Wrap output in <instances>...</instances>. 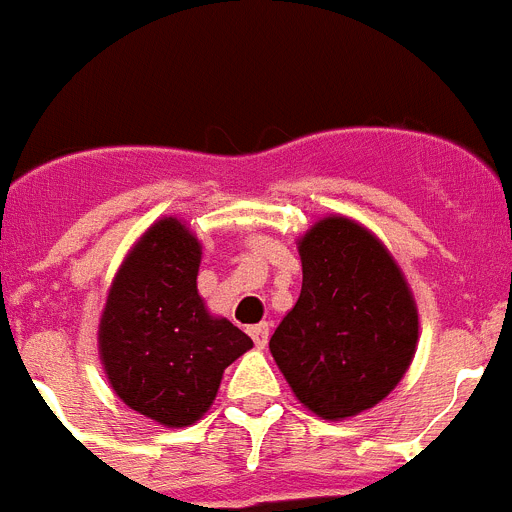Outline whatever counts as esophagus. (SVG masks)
Segmentation results:
<instances>
[{
  "instance_id": "esophagus-1",
  "label": "esophagus",
  "mask_w": 512,
  "mask_h": 512,
  "mask_svg": "<svg viewBox=\"0 0 512 512\" xmlns=\"http://www.w3.org/2000/svg\"><path fill=\"white\" fill-rule=\"evenodd\" d=\"M248 336L253 338V343L259 348H264L269 343V323H259V325H251L248 328Z\"/></svg>"
}]
</instances>
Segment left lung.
Here are the masks:
<instances>
[{"instance_id": "8db88e82", "label": "left lung", "mask_w": 512, "mask_h": 512, "mask_svg": "<svg viewBox=\"0 0 512 512\" xmlns=\"http://www.w3.org/2000/svg\"><path fill=\"white\" fill-rule=\"evenodd\" d=\"M297 248L302 292L271 336V356L307 410L351 418L405 377L418 307L390 251L348 217L318 220Z\"/></svg>"}]
</instances>
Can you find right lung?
Returning <instances> with one entry per match:
<instances>
[{
    "mask_svg": "<svg viewBox=\"0 0 512 512\" xmlns=\"http://www.w3.org/2000/svg\"><path fill=\"white\" fill-rule=\"evenodd\" d=\"M200 259V241L176 217L153 223L122 261L99 320V356L115 395L169 428L200 420L225 369L253 346L207 312Z\"/></svg>",
    "mask_w": 512,
    "mask_h": 512,
    "instance_id": "add662e5",
    "label": "right lung"
}]
</instances>
